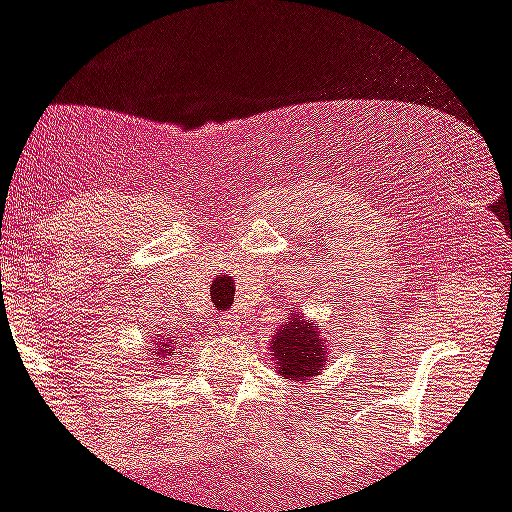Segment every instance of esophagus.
<instances>
[{"instance_id": "esophagus-1", "label": "esophagus", "mask_w": 512, "mask_h": 512, "mask_svg": "<svg viewBox=\"0 0 512 512\" xmlns=\"http://www.w3.org/2000/svg\"><path fill=\"white\" fill-rule=\"evenodd\" d=\"M238 332H241V316L238 314H228V316H223V319H218L216 334H221L223 339L236 337Z\"/></svg>"}]
</instances>
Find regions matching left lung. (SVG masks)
<instances>
[{
  "instance_id": "1",
  "label": "left lung",
  "mask_w": 512,
  "mask_h": 512,
  "mask_svg": "<svg viewBox=\"0 0 512 512\" xmlns=\"http://www.w3.org/2000/svg\"><path fill=\"white\" fill-rule=\"evenodd\" d=\"M274 369L284 379L311 382L321 374L329 354V339L324 337L314 319H306L301 311L286 316L269 342Z\"/></svg>"
}]
</instances>
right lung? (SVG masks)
Wrapping results in <instances>:
<instances>
[{
	"instance_id": "add662e5",
	"label": "right lung",
	"mask_w": 512,
	"mask_h": 512,
	"mask_svg": "<svg viewBox=\"0 0 512 512\" xmlns=\"http://www.w3.org/2000/svg\"><path fill=\"white\" fill-rule=\"evenodd\" d=\"M175 349H178V342H175V337H160L158 342H153V349H150V364H153V369H160L165 362H168V357H173ZM150 369V372H153Z\"/></svg>"
}]
</instances>
